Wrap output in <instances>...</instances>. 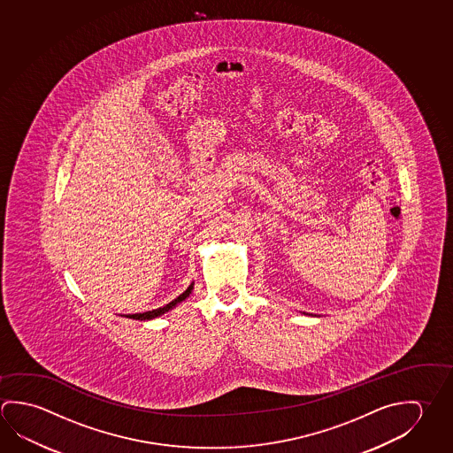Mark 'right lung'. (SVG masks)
Listing matches in <instances>:
<instances>
[{
    "mask_svg": "<svg viewBox=\"0 0 453 453\" xmlns=\"http://www.w3.org/2000/svg\"><path fill=\"white\" fill-rule=\"evenodd\" d=\"M192 286H189L183 294H180L176 299H173L172 302H168L167 305H164V307H159V309L151 310V311H144V313H135V315H127V318H134V319H152V318L160 317V315H164L165 311L168 310L173 309L176 303H180V302L184 301L192 291Z\"/></svg>",
    "mask_w": 453,
    "mask_h": 453,
    "instance_id": "right-lung-1",
    "label": "right lung"
}]
</instances>
